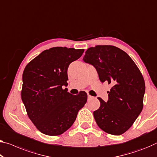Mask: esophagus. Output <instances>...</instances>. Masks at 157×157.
Wrapping results in <instances>:
<instances>
[{
    "label": "esophagus",
    "instance_id": "esophagus-1",
    "mask_svg": "<svg viewBox=\"0 0 157 157\" xmlns=\"http://www.w3.org/2000/svg\"><path fill=\"white\" fill-rule=\"evenodd\" d=\"M93 96H91V95H89V94H88V100H91V99H93Z\"/></svg>",
    "mask_w": 157,
    "mask_h": 157
}]
</instances>
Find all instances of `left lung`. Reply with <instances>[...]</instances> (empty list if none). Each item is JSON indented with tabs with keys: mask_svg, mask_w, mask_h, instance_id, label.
Wrapping results in <instances>:
<instances>
[{
	"mask_svg": "<svg viewBox=\"0 0 157 157\" xmlns=\"http://www.w3.org/2000/svg\"><path fill=\"white\" fill-rule=\"evenodd\" d=\"M83 61L93 65L100 81L111 84L108 101L100 98L94 111L98 126L107 133L120 136L133 124L143 108L145 83L131 57L114 45H95L86 51Z\"/></svg>",
	"mask_w": 157,
	"mask_h": 157,
	"instance_id": "obj_1",
	"label": "left lung"
}]
</instances>
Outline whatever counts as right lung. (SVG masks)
<instances>
[{"mask_svg":"<svg viewBox=\"0 0 157 157\" xmlns=\"http://www.w3.org/2000/svg\"><path fill=\"white\" fill-rule=\"evenodd\" d=\"M84 49L54 47L45 50L26 65L21 97L26 113L36 128L50 136L70 128L85 105V91L73 95L63 88L68 83L69 65L81 57Z\"/></svg>","mask_w":157,"mask_h":157,"instance_id":"obj_1","label":"right lung"}]
</instances>
